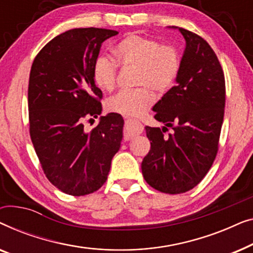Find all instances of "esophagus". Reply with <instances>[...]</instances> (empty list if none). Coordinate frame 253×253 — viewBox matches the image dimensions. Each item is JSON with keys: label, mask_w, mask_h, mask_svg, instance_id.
<instances>
[{"label": "esophagus", "mask_w": 253, "mask_h": 253, "mask_svg": "<svg viewBox=\"0 0 253 253\" xmlns=\"http://www.w3.org/2000/svg\"><path fill=\"white\" fill-rule=\"evenodd\" d=\"M143 132V126L137 121L127 120L124 126V140H131Z\"/></svg>", "instance_id": "34e87169"}]
</instances>
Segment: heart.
Segmentation results:
<instances>
[{
    "label": "heart",
    "instance_id": "heart-1",
    "mask_svg": "<svg viewBox=\"0 0 253 253\" xmlns=\"http://www.w3.org/2000/svg\"><path fill=\"white\" fill-rule=\"evenodd\" d=\"M119 65L134 68L132 83L139 87L123 89L109 98V112L124 116H139L154 105L155 93L165 95L174 87L181 72V51L175 44L161 43L153 38L129 34L113 47ZM108 56H99L92 67L96 87L106 92L115 88L117 65Z\"/></svg>",
    "mask_w": 253,
    "mask_h": 253
}]
</instances>
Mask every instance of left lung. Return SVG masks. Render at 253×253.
<instances>
[{
  "instance_id": "8db88e82",
  "label": "left lung",
  "mask_w": 253,
  "mask_h": 253,
  "mask_svg": "<svg viewBox=\"0 0 253 253\" xmlns=\"http://www.w3.org/2000/svg\"><path fill=\"white\" fill-rule=\"evenodd\" d=\"M186 41L177 84L155 103L162 127L146 126L151 150L141 162L144 178L158 191L178 195L195 188L219 151L226 83L219 58L206 40L179 27ZM167 126L173 132L166 134Z\"/></svg>"
}]
</instances>
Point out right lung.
Wrapping results in <instances>:
<instances>
[{
    "label": "right lung",
    "instance_id": "obj_1",
    "mask_svg": "<svg viewBox=\"0 0 253 253\" xmlns=\"http://www.w3.org/2000/svg\"><path fill=\"white\" fill-rule=\"evenodd\" d=\"M117 31L74 29L51 39L34 58L29 81L30 136L51 184L70 196L96 191L108 177L121 147L123 117L101 114L102 92L92 67L103 41Z\"/></svg>",
    "mask_w": 253,
    "mask_h": 253
}]
</instances>
